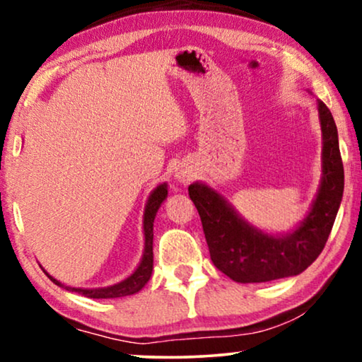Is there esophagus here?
Instances as JSON below:
<instances>
[{
  "label": "esophagus",
  "instance_id": "1",
  "mask_svg": "<svg viewBox=\"0 0 362 362\" xmlns=\"http://www.w3.org/2000/svg\"><path fill=\"white\" fill-rule=\"evenodd\" d=\"M175 176L177 182H181V185H187V182L192 180V176H194V173H192V170H189V168H180Z\"/></svg>",
  "mask_w": 362,
  "mask_h": 362
}]
</instances>
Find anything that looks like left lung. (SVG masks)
Wrapping results in <instances>:
<instances>
[{
	"instance_id": "left-lung-1",
	"label": "left lung",
	"mask_w": 362,
	"mask_h": 362,
	"mask_svg": "<svg viewBox=\"0 0 362 362\" xmlns=\"http://www.w3.org/2000/svg\"><path fill=\"white\" fill-rule=\"evenodd\" d=\"M321 127V181L310 211L285 234L250 224L227 197L196 181L187 187L199 212L211 260L239 284H262L298 275L318 259L333 229L344 191L338 128L329 108L316 98Z\"/></svg>"
}]
</instances>
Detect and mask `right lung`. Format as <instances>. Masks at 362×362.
Here are the masks:
<instances>
[{
  "label": "right lung",
  "mask_w": 362,
  "mask_h": 362,
  "mask_svg": "<svg viewBox=\"0 0 362 362\" xmlns=\"http://www.w3.org/2000/svg\"><path fill=\"white\" fill-rule=\"evenodd\" d=\"M168 197V185L166 182H161L158 185L155 189L150 192L148 196V201L145 204V211H143V235H145V247H143V255L140 259V264L136 265V269L132 272L127 279H123L118 284L108 285V286H98V288H77V286H67L54 279L52 275L46 274L49 279H51L54 284L62 286L69 291H76V293H81L87 298H122V296L135 295L140 291L143 286L148 284L150 280L151 272H153V222H155L156 212L160 209L163 202Z\"/></svg>",
  "instance_id": "1"
}]
</instances>
